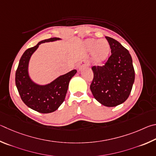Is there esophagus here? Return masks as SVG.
<instances>
[{
  "label": "esophagus",
  "instance_id": "esophagus-1",
  "mask_svg": "<svg viewBox=\"0 0 156 156\" xmlns=\"http://www.w3.org/2000/svg\"><path fill=\"white\" fill-rule=\"evenodd\" d=\"M90 65V63L87 59H83L82 61H81L80 63H79V64L77 66V68L79 70H81V68L83 67H85V66H88Z\"/></svg>",
  "mask_w": 156,
  "mask_h": 156
}]
</instances>
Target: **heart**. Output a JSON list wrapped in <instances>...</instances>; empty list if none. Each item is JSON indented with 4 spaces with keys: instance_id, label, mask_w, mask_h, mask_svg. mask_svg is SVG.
I'll use <instances>...</instances> for the list:
<instances>
[{
    "instance_id": "obj_1",
    "label": "heart",
    "mask_w": 156,
    "mask_h": 156,
    "mask_svg": "<svg viewBox=\"0 0 156 156\" xmlns=\"http://www.w3.org/2000/svg\"><path fill=\"white\" fill-rule=\"evenodd\" d=\"M90 50L94 49V57L97 61H102L108 55L110 45L105 40H91L87 42Z\"/></svg>"
}]
</instances>
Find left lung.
I'll list each match as a JSON object with an SVG mask.
<instances>
[{
	"label": "left lung",
	"instance_id": "8db88e82",
	"mask_svg": "<svg viewBox=\"0 0 156 156\" xmlns=\"http://www.w3.org/2000/svg\"><path fill=\"white\" fill-rule=\"evenodd\" d=\"M111 55L103 66H93L90 90L95 99L107 107H115L129 97L135 80L132 59L118 41L105 37Z\"/></svg>",
	"mask_w": 156,
	"mask_h": 156
}]
</instances>
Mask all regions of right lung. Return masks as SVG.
<instances>
[{
    "instance_id": "1",
    "label": "right lung",
    "mask_w": 156,
    "mask_h": 156,
    "mask_svg": "<svg viewBox=\"0 0 156 156\" xmlns=\"http://www.w3.org/2000/svg\"><path fill=\"white\" fill-rule=\"evenodd\" d=\"M57 40L59 38H49L27 49L21 57L16 72V85L21 99L29 108L42 114L53 112L62 105L66 95L70 79L76 73V70H71L46 86L37 85L30 80L28 64L31 55L41 44Z\"/></svg>"
}]
</instances>
